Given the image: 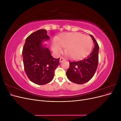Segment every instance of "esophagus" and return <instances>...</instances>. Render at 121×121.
<instances>
[{"instance_id":"esophagus-1","label":"esophagus","mask_w":121,"mask_h":121,"mask_svg":"<svg viewBox=\"0 0 121 121\" xmlns=\"http://www.w3.org/2000/svg\"><path fill=\"white\" fill-rule=\"evenodd\" d=\"M65 60V58H64V57H60V62L61 63V62H62V61H64V60Z\"/></svg>"}]
</instances>
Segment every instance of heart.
<instances>
[{
    "label": "heart",
    "mask_w": 121,
    "mask_h": 121,
    "mask_svg": "<svg viewBox=\"0 0 121 121\" xmlns=\"http://www.w3.org/2000/svg\"><path fill=\"white\" fill-rule=\"evenodd\" d=\"M93 44V40L89 36L80 33H68L56 38L52 43V49L58 53L63 51V47L68 56L76 60L86 56Z\"/></svg>",
    "instance_id": "obj_1"
}]
</instances>
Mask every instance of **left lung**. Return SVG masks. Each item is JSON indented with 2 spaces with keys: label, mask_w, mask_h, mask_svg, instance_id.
<instances>
[{
  "label": "left lung",
  "mask_w": 121,
  "mask_h": 121,
  "mask_svg": "<svg viewBox=\"0 0 121 121\" xmlns=\"http://www.w3.org/2000/svg\"><path fill=\"white\" fill-rule=\"evenodd\" d=\"M94 47L86 57L78 61H69V67L66 72L68 79L78 84L88 82L95 73L98 64L99 46L96 40L90 35Z\"/></svg>",
  "instance_id": "left-lung-1"
}]
</instances>
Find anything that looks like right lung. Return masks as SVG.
Masks as SVG:
<instances>
[{"label":"right lung","instance_id":"right-lung-1","mask_svg":"<svg viewBox=\"0 0 121 121\" xmlns=\"http://www.w3.org/2000/svg\"><path fill=\"white\" fill-rule=\"evenodd\" d=\"M49 37L44 29H40L26 38L22 55L24 69L31 81L45 85L53 79L54 70L60 65V58H54L49 50L42 46L44 40Z\"/></svg>","mask_w":121,"mask_h":121}]
</instances>
